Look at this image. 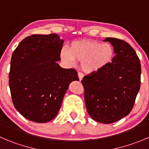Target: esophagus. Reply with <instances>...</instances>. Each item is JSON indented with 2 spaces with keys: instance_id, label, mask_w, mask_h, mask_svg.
Here are the masks:
<instances>
[{
  "instance_id": "obj_1",
  "label": "esophagus",
  "mask_w": 149,
  "mask_h": 149,
  "mask_svg": "<svg viewBox=\"0 0 149 149\" xmlns=\"http://www.w3.org/2000/svg\"><path fill=\"white\" fill-rule=\"evenodd\" d=\"M78 74V77H79V80H80V81H81L82 80H83V77H84V75H83V74H82L81 72H78V74Z\"/></svg>"
}]
</instances>
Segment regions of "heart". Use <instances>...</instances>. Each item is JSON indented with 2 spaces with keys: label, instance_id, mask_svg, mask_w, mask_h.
Segmentation results:
<instances>
[{
  "label": "heart",
  "instance_id": "heart-1",
  "mask_svg": "<svg viewBox=\"0 0 149 149\" xmlns=\"http://www.w3.org/2000/svg\"><path fill=\"white\" fill-rule=\"evenodd\" d=\"M113 56V47L108 43L93 40H83L71 44L69 49L63 47L60 51L62 61L67 66L81 61L83 72L94 73L110 63Z\"/></svg>",
  "mask_w": 149,
  "mask_h": 149
}]
</instances>
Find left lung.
I'll return each instance as SVG.
<instances>
[{"instance_id":"1","label":"left lung","mask_w":149,"mask_h":149,"mask_svg":"<svg viewBox=\"0 0 149 149\" xmlns=\"http://www.w3.org/2000/svg\"><path fill=\"white\" fill-rule=\"evenodd\" d=\"M115 57L104 68L82 80L85 102L94 121L111 124L131 112L141 86V66L134 49L127 42L107 37Z\"/></svg>"}]
</instances>
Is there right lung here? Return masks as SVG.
<instances>
[{"label":"right lung","mask_w":149,"mask_h":149,"mask_svg":"<svg viewBox=\"0 0 149 149\" xmlns=\"http://www.w3.org/2000/svg\"><path fill=\"white\" fill-rule=\"evenodd\" d=\"M64 40L56 33L24 39L12 54L9 88L13 104L27 119L46 123L57 116L71 82L77 80L73 69H63L60 51Z\"/></svg>","instance_id":"right-lung-1"}]
</instances>
